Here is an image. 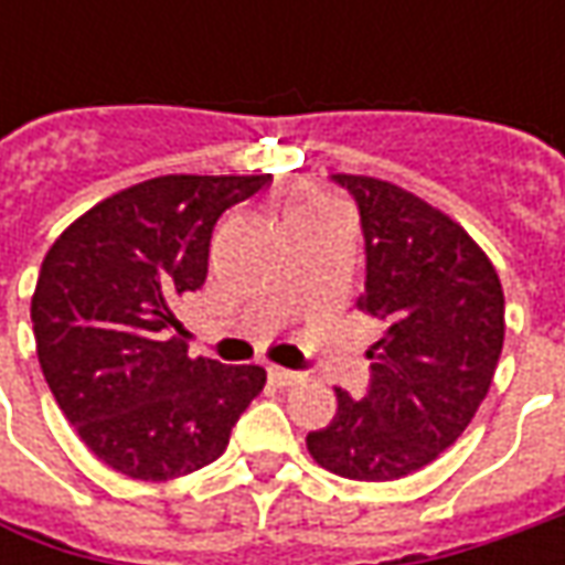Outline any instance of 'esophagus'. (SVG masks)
Listing matches in <instances>:
<instances>
[{"mask_svg": "<svg viewBox=\"0 0 565 565\" xmlns=\"http://www.w3.org/2000/svg\"><path fill=\"white\" fill-rule=\"evenodd\" d=\"M267 374H270V380L276 383V386H292V383H301V380H305V374L289 371V367H279V364L267 367Z\"/></svg>", "mask_w": 565, "mask_h": 565, "instance_id": "34e87169", "label": "esophagus"}]
</instances>
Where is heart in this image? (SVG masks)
<instances>
[{
    "label": "heart",
    "mask_w": 565,
    "mask_h": 565,
    "mask_svg": "<svg viewBox=\"0 0 565 565\" xmlns=\"http://www.w3.org/2000/svg\"><path fill=\"white\" fill-rule=\"evenodd\" d=\"M320 206H330V201L315 198V194H311V198H301V201L295 204V216H298V213H308V210H320Z\"/></svg>",
    "instance_id": "1"
}]
</instances>
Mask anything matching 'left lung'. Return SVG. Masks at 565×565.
I'll list each match as a JSON object with an SVG mask.
<instances>
[{
    "label": "left lung",
    "instance_id": "obj_1",
    "mask_svg": "<svg viewBox=\"0 0 565 565\" xmlns=\"http://www.w3.org/2000/svg\"><path fill=\"white\" fill-rule=\"evenodd\" d=\"M345 188L364 235L361 311L386 323L361 399L337 390L333 422L308 434L317 466L352 481H396L459 440L503 352V289L488 254L446 213L371 175Z\"/></svg>",
    "mask_w": 565,
    "mask_h": 565
}]
</instances>
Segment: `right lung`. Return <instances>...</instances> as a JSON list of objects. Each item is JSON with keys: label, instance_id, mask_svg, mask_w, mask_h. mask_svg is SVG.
Instances as JSON below:
<instances>
[{"label": "right lung", "instance_id": "1", "mask_svg": "<svg viewBox=\"0 0 565 565\" xmlns=\"http://www.w3.org/2000/svg\"><path fill=\"white\" fill-rule=\"evenodd\" d=\"M270 175H160L87 210L43 257L31 301L36 359L90 452L138 481L223 456L264 390L257 364L191 359L179 298L206 279L210 235Z\"/></svg>", "mask_w": 565, "mask_h": 565}]
</instances>
